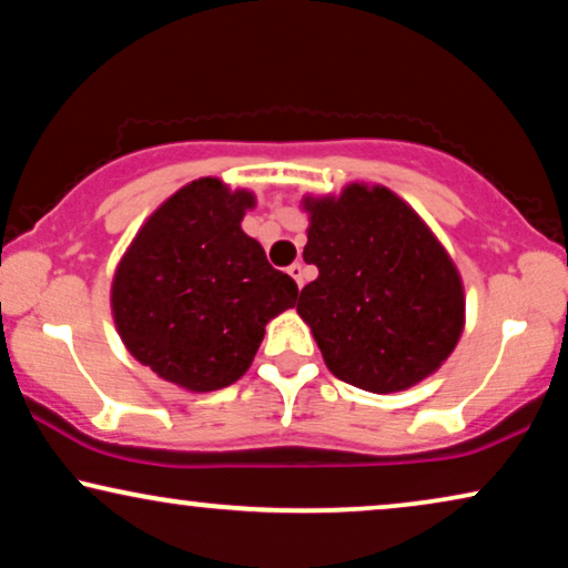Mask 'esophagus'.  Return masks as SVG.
Listing matches in <instances>:
<instances>
[{"label": "esophagus", "mask_w": 568, "mask_h": 568, "mask_svg": "<svg viewBox=\"0 0 568 568\" xmlns=\"http://www.w3.org/2000/svg\"><path fill=\"white\" fill-rule=\"evenodd\" d=\"M288 275H291L293 280H296V283H298V288H301V285H304V277H306V270H304V264H301V262H293L291 267H288Z\"/></svg>", "instance_id": "obj_1"}]
</instances>
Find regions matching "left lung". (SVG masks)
<instances>
[{"label":"left lung","mask_w":568,"mask_h":568,"mask_svg":"<svg viewBox=\"0 0 568 568\" xmlns=\"http://www.w3.org/2000/svg\"><path fill=\"white\" fill-rule=\"evenodd\" d=\"M304 262L320 277L301 291L308 324L337 379L392 395L428 379L465 329V285L428 223L382 184L304 194Z\"/></svg>","instance_id":"1"}]
</instances>
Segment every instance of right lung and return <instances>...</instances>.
Segmentation results:
<instances>
[{
	"label": "right lung",
	"mask_w": 568,
	"mask_h": 568,
	"mask_svg": "<svg viewBox=\"0 0 568 568\" xmlns=\"http://www.w3.org/2000/svg\"><path fill=\"white\" fill-rule=\"evenodd\" d=\"M248 189L202 176L150 213L111 280V316L134 361L186 392L239 382L264 327L296 304V280L272 267L241 221Z\"/></svg>",
	"instance_id": "obj_1"
}]
</instances>
